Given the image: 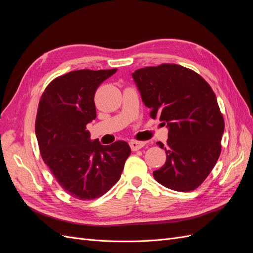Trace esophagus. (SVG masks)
Returning a JSON list of instances; mask_svg holds the SVG:
<instances>
[{
  "label": "esophagus",
  "instance_id": "esophagus-1",
  "mask_svg": "<svg viewBox=\"0 0 253 253\" xmlns=\"http://www.w3.org/2000/svg\"><path fill=\"white\" fill-rule=\"evenodd\" d=\"M145 145V142L143 141H137V140H132L129 141V147H131L132 151H137L141 148H143Z\"/></svg>",
  "mask_w": 253,
  "mask_h": 253
}]
</instances>
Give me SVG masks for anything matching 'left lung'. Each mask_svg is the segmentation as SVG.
Here are the masks:
<instances>
[{
    "label": "left lung",
    "mask_w": 253,
    "mask_h": 253,
    "mask_svg": "<svg viewBox=\"0 0 253 253\" xmlns=\"http://www.w3.org/2000/svg\"><path fill=\"white\" fill-rule=\"evenodd\" d=\"M151 117L169 127L167 160L153 172L166 188L189 192L200 187L221 151L225 122L211 86L202 76L178 64L164 63L132 74Z\"/></svg>",
    "instance_id": "obj_1"
}]
</instances>
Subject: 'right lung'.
<instances>
[{"label": "right lung", "instance_id": "obj_1", "mask_svg": "<svg viewBox=\"0 0 253 253\" xmlns=\"http://www.w3.org/2000/svg\"><path fill=\"white\" fill-rule=\"evenodd\" d=\"M117 72L80 70L53 79L41 96L36 135L43 162L66 193L80 201L100 197L116 183L131 154L127 142L102 145L89 139L96 118L94 97Z\"/></svg>", "mask_w": 253, "mask_h": 253}]
</instances>
